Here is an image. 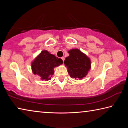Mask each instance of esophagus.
<instances>
[{
  "mask_svg": "<svg viewBox=\"0 0 128 128\" xmlns=\"http://www.w3.org/2000/svg\"><path fill=\"white\" fill-rule=\"evenodd\" d=\"M61 59H62V61H64V60H65V58H64V57H62V58H61Z\"/></svg>",
  "mask_w": 128,
  "mask_h": 128,
  "instance_id": "34e87169",
  "label": "esophagus"
}]
</instances>
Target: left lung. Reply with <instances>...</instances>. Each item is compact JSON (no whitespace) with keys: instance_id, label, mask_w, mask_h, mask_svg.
<instances>
[{"instance_id":"1","label":"left lung","mask_w":128,"mask_h":128,"mask_svg":"<svg viewBox=\"0 0 128 128\" xmlns=\"http://www.w3.org/2000/svg\"><path fill=\"white\" fill-rule=\"evenodd\" d=\"M68 53L69 55L64 62L69 76L75 79H83L92 67L90 59L78 48L71 49Z\"/></svg>"}]
</instances>
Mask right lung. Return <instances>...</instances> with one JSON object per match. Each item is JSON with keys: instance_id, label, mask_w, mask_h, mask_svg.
Instances as JSON below:
<instances>
[{"instance_id": "add662e5", "label": "right lung", "mask_w": 128, "mask_h": 128, "mask_svg": "<svg viewBox=\"0 0 128 128\" xmlns=\"http://www.w3.org/2000/svg\"><path fill=\"white\" fill-rule=\"evenodd\" d=\"M62 62L61 59L44 50L32 62V70L34 74L40 77L41 80L47 81L54 74V68L62 65Z\"/></svg>"}]
</instances>
